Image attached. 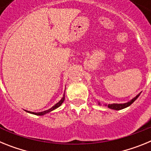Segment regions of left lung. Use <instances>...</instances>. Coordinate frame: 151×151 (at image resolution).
<instances>
[{
	"label": "left lung",
	"instance_id": "left-lung-1",
	"mask_svg": "<svg viewBox=\"0 0 151 151\" xmlns=\"http://www.w3.org/2000/svg\"><path fill=\"white\" fill-rule=\"evenodd\" d=\"M140 94H141V93H139V94L136 96V97H134V98H132L131 101H128L127 103H125V104H108V105L105 104V106H107L108 107L112 109V110H122V109H124V108H126L128 107V106H129L132 104V103H134V101H135L138 97H139ZM98 104H99V105L101 104L100 103H98Z\"/></svg>",
	"mask_w": 151,
	"mask_h": 151
}]
</instances>
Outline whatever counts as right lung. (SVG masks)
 I'll return each mask as SVG.
<instances>
[{"instance_id":"1","label":"right lung","mask_w":151,"mask_h":151,"mask_svg":"<svg viewBox=\"0 0 151 151\" xmlns=\"http://www.w3.org/2000/svg\"><path fill=\"white\" fill-rule=\"evenodd\" d=\"M64 100H65V94H63V96L62 99L60 100V101H59L58 103H57L54 106H52L51 108H50L49 110H45V111H43V112H39V113H34V112H31V111H27V110H26V112H28V113H32V114H35V115H37V116H43L45 115V114H46V113H50V112L53 111L54 110H55V109H57V108H58L59 106H61V104H63V102L64 101Z\"/></svg>"}]
</instances>
